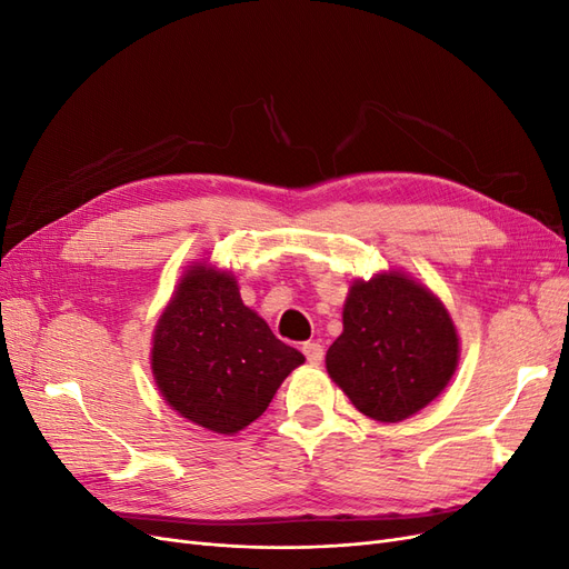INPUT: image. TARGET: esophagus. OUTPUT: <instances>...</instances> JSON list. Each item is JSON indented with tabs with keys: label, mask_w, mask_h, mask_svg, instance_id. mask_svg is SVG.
Listing matches in <instances>:
<instances>
[{
	"label": "esophagus",
	"mask_w": 569,
	"mask_h": 569,
	"mask_svg": "<svg viewBox=\"0 0 569 569\" xmlns=\"http://www.w3.org/2000/svg\"><path fill=\"white\" fill-rule=\"evenodd\" d=\"M301 351H303L308 363H313V366H318L320 360L325 358V349H322V343H318V341H306L303 347H301Z\"/></svg>",
	"instance_id": "1"
}]
</instances>
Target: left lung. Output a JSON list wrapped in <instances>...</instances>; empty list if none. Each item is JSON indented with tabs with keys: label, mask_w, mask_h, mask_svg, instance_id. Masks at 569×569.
Masks as SVG:
<instances>
[{
	"label": "left lung",
	"mask_w": 569,
	"mask_h": 569,
	"mask_svg": "<svg viewBox=\"0 0 569 569\" xmlns=\"http://www.w3.org/2000/svg\"><path fill=\"white\" fill-rule=\"evenodd\" d=\"M458 332L443 303L399 270L356 280L343 332L325 366L363 416L401 422L432 403L458 366Z\"/></svg>",
	"instance_id": "1"
}]
</instances>
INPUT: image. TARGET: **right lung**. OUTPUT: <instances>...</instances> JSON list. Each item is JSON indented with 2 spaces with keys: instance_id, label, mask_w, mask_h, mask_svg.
<instances>
[{
  "instance_id": "add662e5",
  "label": "right lung",
  "mask_w": 569,
  "mask_h": 569,
  "mask_svg": "<svg viewBox=\"0 0 569 569\" xmlns=\"http://www.w3.org/2000/svg\"><path fill=\"white\" fill-rule=\"evenodd\" d=\"M303 353L270 332L226 270L194 263L153 330L151 372L168 406L218 435L263 416Z\"/></svg>"
}]
</instances>
